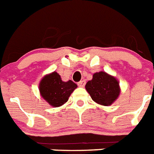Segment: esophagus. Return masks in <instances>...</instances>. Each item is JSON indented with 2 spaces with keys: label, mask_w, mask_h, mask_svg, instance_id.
I'll list each match as a JSON object with an SVG mask.
<instances>
[{
  "label": "esophagus",
  "mask_w": 154,
  "mask_h": 154,
  "mask_svg": "<svg viewBox=\"0 0 154 154\" xmlns=\"http://www.w3.org/2000/svg\"><path fill=\"white\" fill-rule=\"evenodd\" d=\"M77 85H78L79 87H84L85 85V80H82V81L77 82Z\"/></svg>",
  "instance_id": "1"
}]
</instances>
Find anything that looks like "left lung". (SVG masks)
Here are the masks:
<instances>
[{
	"mask_svg": "<svg viewBox=\"0 0 154 154\" xmlns=\"http://www.w3.org/2000/svg\"><path fill=\"white\" fill-rule=\"evenodd\" d=\"M85 88L95 103L103 106L111 105L120 94L118 81L103 71L94 73L92 80L88 81Z\"/></svg>",
	"mask_w": 154,
	"mask_h": 154,
	"instance_id": "obj_1",
	"label": "left lung"
}]
</instances>
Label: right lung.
I'll list each match as a JSON object with an SVG mask.
<instances>
[{"label":"right lung","instance_id":"1","mask_svg":"<svg viewBox=\"0 0 154 154\" xmlns=\"http://www.w3.org/2000/svg\"><path fill=\"white\" fill-rule=\"evenodd\" d=\"M77 87V85L71 80L67 82L62 81L60 75L56 72L46 75L39 85L41 96L54 107L60 106L66 103Z\"/></svg>","mask_w":154,"mask_h":154}]
</instances>
